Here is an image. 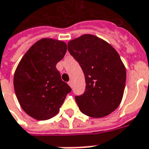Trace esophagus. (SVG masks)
<instances>
[{
    "label": "esophagus",
    "mask_w": 149,
    "mask_h": 149,
    "mask_svg": "<svg viewBox=\"0 0 149 149\" xmlns=\"http://www.w3.org/2000/svg\"><path fill=\"white\" fill-rule=\"evenodd\" d=\"M68 84H69V85L70 86V87H72V80H69V82H68Z\"/></svg>",
    "instance_id": "1"
}]
</instances>
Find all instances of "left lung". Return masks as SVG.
I'll list each match as a JSON object with an SVG mask.
<instances>
[{
	"instance_id": "left-lung-1",
	"label": "left lung",
	"mask_w": 149,
	"mask_h": 149,
	"mask_svg": "<svg viewBox=\"0 0 149 149\" xmlns=\"http://www.w3.org/2000/svg\"><path fill=\"white\" fill-rule=\"evenodd\" d=\"M68 50L77 61L85 77L83 95L76 96L80 111L91 118H102L122 102L126 70L116 49L95 35L85 34L68 42Z\"/></svg>"
}]
</instances>
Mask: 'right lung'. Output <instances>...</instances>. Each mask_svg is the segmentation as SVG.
I'll return each instance as SVG.
<instances>
[{"mask_svg": "<svg viewBox=\"0 0 149 149\" xmlns=\"http://www.w3.org/2000/svg\"><path fill=\"white\" fill-rule=\"evenodd\" d=\"M66 50L63 41L41 38L30 47L16 67L13 78L16 98L26 114L35 119L54 117L71 91L56 69Z\"/></svg>", "mask_w": 149, "mask_h": 149, "instance_id": "add662e5", "label": "right lung"}]
</instances>
